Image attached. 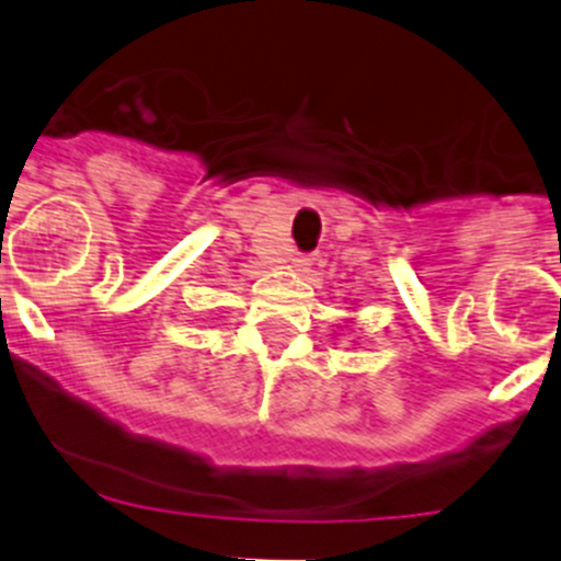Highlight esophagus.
<instances>
[{
	"label": "esophagus",
	"instance_id": "1",
	"mask_svg": "<svg viewBox=\"0 0 561 561\" xmlns=\"http://www.w3.org/2000/svg\"><path fill=\"white\" fill-rule=\"evenodd\" d=\"M290 263L296 265L298 271H307L312 263H316V254H301V251H296V254H293Z\"/></svg>",
	"mask_w": 561,
	"mask_h": 561
}]
</instances>
